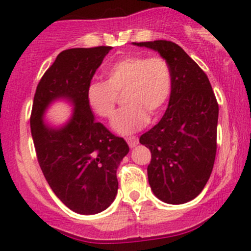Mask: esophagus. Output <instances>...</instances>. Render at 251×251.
<instances>
[{
  "mask_svg": "<svg viewBox=\"0 0 251 251\" xmlns=\"http://www.w3.org/2000/svg\"><path fill=\"white\" fill-rule=\"evenodd\" d=\"M126 142L128 143L130 148H133V147H136L138 144V138L137 137H127L126 138Z\"/></svg>",
  "mask_w": 251,
  "mask_h": 251,
  "instance_id": "obj_1",
  "label": "esophagus"
}]
</instances>
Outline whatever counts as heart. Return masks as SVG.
<instances>
[{"label":"heart","instance_id":"heart-1","mask_svg":"<svg viewBox=\"0 0 251 251\" xmlns=\"http://www.w3.org/2000/svg\"><path fill=\"white\" fill-rule=\"evenodd\" d=\"M107 81H93L87 87V102L100 118L111 119L118 95L125 92L126 107L116 114L113 130L131 135L148 124L149 115L156 118L165 108L171 90L173 74L161 57L126 55L105 69Z\"/></svg>","mask_w":251,"mask_h":251}]
</instances>
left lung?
I'll use <instances>...</instances> for the list:
<instances>
[{"label": "left lung", "instance_id": "left-lung-1", "mask_svg": "<svg viewBox=\"0 0 251 251\" xmlns=\"http://www.w3.org/2000/svg\"><path fill=\"white\" fill-rule=\"evenodd\" d=\"M132 45L156 50L170 65L168 109L140 143L151 153L147 173L154 196L184 204L201 194L214 168L219 104L206 74L178 45L165 40Z\"/></svg>", "mask_w": 251, "mask_h": 251}]
</instances>
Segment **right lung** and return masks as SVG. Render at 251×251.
<instances>
[{"label": "right lung", "mask_w": 251, "mask_h": 251, "mask_svg": "<svg viewBox=\"0 0 251 251\" xmlns=\"http://www.w3.org/2000/svg\"><path fill=\"white\" fill-rule=\"evenodd\" d=\"M111 47L70 48L60 52L44 74L34 97L30 127L45 178L70 210L103 211L118 193L116 170L128 146L100 123L87 102V87ZM64 99L75 110L62 126L43 120L53 101Z\"/></svg>", "instance_id": "add662e5"}]
</instances>
